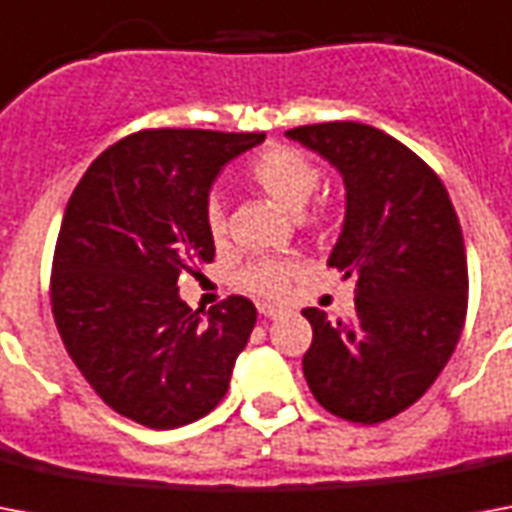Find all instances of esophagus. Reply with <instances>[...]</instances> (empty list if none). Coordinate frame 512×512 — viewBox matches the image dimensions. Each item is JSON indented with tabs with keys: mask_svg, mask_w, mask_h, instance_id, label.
Masks as SVG:
<instances>
[{
	"mask_svg": "<svg viewBox=\"0 0 512 512\" xmlns=\"http://www.w3.org/2000/svg\"><path fill=\"white\" fill-rule=\"evenodd\" d=\"M257 311H260V316H265V319H281L284 316V308H279V305H257Z\"/></svg>",
	"mask_w": 512,
	"mask_h": 512,
	"instance_id": "obj_1",
	"label": "esophagus"
}]
</instances>
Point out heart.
Here are the masks:
<instances>
[{
	"mask_svg": "<svg viewBox=\"0 0 512 512\" xmlns=\"http://www.w3.org/2000/svg\"><path fill=\"white\" fill-rule=\"evenodd\" d=\"M247 180L255 185L257 191L265 193L279 207L289 212H300V209L311 201V196L319 191L321 170L319 164L313 162L311 156L289 146H271L265 148L263 154H257L247 167ZM327 212L316 209L308 223L324 225ZM204 223L215 244H223L228 223H225V209L217 199L207 201L204 209ZM297 265L284 257H263V260H252L236 273V287L249 292V295L263 297V300H281L289 292V284L295 279Z\"/></svg>",
	"mask_w": 512,
	"mask_h": 512,
	"instance_id": "1",
	"label": "heart"
}]
</instances>
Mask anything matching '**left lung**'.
<instances>
[{
	"instance_id": "left-lung-1",
	"label": "left lung",
	"mask_w": 512,
	"mask_h": 512,
	"mask_svg": "<svg viewBox=\"0 0 512 512\" xmlns=\"http://www.w3.org/2000/svg\"><path fill=\"white\" fill-rule=\"evenodd\" d=\"M335 164L345 223L329 265L356 281V313L305 308L308 388L327 412L377 425L404 412L452 358L468 313V257L452 199L404 143L361 122L287 132Z\"/></svg>"
}]
</instances>
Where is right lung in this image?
Returning a JSON list of instances; mask_svg holds the SVG:
<instances>
[{
  "instance_id": "right-lung-1",
  "label": "right lung",
  "mask_w": 512,
  "mask_h": 512,
  "mask_svg": "<svg viewBox=\"0 0 512 512\" xmlns=\"http://www.w3.org/2000/svg\"><path fill=\"white\" fill-rule=\"evenodd\" d=\"M265 132L140 130L90 164L66 204L50 303L68 356L116 414L154 430L223 401L255 329L241 295L207 313L177 295L215 257L204 223L217 172Z\"/></svg>"
}]
</instances>
